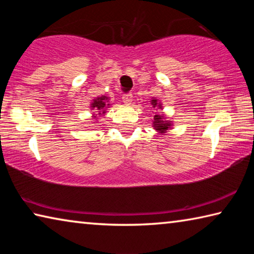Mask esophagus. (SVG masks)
<instances>
[{"instance_id": "esophagus-1", "label": "esophagus", "mask_w": 254, "mask_h": 254, "mask_svg": "<svg viewBox=\"0 0 254 254\" xmlns=\"http://www.w3.org/2000/svg\"><path fill=\"white\" fill-rule=\"evenodd\" d=\"M132 98H133V95L131 93L124 94V95L122 96V100L124 103H126V104H130V103L132 102Z\"/></svg>"}]
</instances>
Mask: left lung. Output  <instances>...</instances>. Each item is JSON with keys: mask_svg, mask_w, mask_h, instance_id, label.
I'll use <instances>...</instances> for the list:
<instances>
[{"mask_svg": "<svg viewBox=\"0 0 254 254\" xmlns=\"http://www.w3.org/2000/svg\"><path fill=\"white\" fill-rule=\"evenodd\" d=\"M151 105L153 107L158 106L157 100H152L151 101ZM159 106H160V104H159ZM153 127L156 128V130H158L160 133H165L170 127V122L166 121V120L163 119L162 115H154V118H153Z\"/></svg>", "mask_w": 254, "mask_h": 254, "instance_id": "left-lung-1", "label": "left lung"}]
</instances>
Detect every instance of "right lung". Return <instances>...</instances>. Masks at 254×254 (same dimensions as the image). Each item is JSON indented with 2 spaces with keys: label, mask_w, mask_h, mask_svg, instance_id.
<instances>
[{
  "label": "right lung",
  "mask_w": 254,
  "mask_h": 254,
  "mask_svg": "<svg viewBox=\"0 0 254 254\" xmlns=\"http://www.w3.org/2000/svg\"><path fill=\"white\" fill-rule=\"evenodd\" d=\"M107 97L106 96H102V97H97L96 100H94V102L91 104L92 109H95V112H98V114H104L105 113V106L106 105H110V104H106V101ZM97 115L94 114L93 118H96Z\"/></svg>",
  "instance_id": "add662e5"
}]
</instances>
